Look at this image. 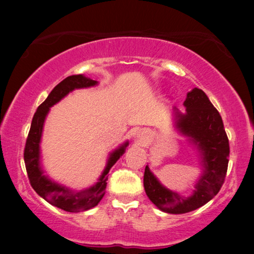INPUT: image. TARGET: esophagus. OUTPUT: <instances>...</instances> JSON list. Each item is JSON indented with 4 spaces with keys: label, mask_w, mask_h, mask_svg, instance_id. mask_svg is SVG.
<instances>
[{
    "label": "esophagus",
    "mask_w": 254,
    "mask_h": 254,
    "mask_svg": "<svg viewBox=\"0 0 254 254\" xmlns=\"http://www.w3.org/2000/svg\"><path fill=\"white\" fill-rule=\"evenodd\" d=\"M137 138H138V141L141 142V143H143V142L147 140V135H145L144 131H140V134L137 135Z\"/></svg>",
    "instance_id": "obj_1"
}]
</instances>
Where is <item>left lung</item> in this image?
<instances>
[{
    "label": "left lung",
    "instance_id": "8db88e82",
    "mask_svg": "<svg viewBox=\"0 0 254 254\" xmlns=\"http://www.w3.org/2000/svg\"><path fill=\"white\" fill-rule=\"evenodd\" d=\"M184 113L175 106L173 127L196 149L201 175L193 193L184 196L165 187L149 165L145 166L143 185L149 199L159 210L168 214H185L202 207L213 199L223 185L229 163V140L223 121L206 93L194 88L187 92Z\"/></svg>",
    "mask_w": 254,
    "mask_h": 254
}]
</instances>
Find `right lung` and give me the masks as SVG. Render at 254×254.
<instances>
[{
  "label": "right lung",
  "mask_w": 254,
  "mask_h": 254,
  "mask_svg": "<svg viewBox=\"0 0 254 254\" xmlns=\"http://www.w3.org/2000/svg\"><path fill=\"white\" fill-rule=\"evenodd\" d=\"M98 85V82L86 77L84 75H72L64 78V81L59 83L55 88L52 90L50 95L43 104H40L34 113L31 128L27 136L25 150H24V161L27 176H29L31 186L36 190L39 196L46 200L48 203L53 206L61 208L65 211L70 213H77V211L88 210L90 208L97 206L99 201L103 199L105 194L107 175L110 170L116 164L118 159L125 154L126 148L129 142L126 141L120 144L112 152H110L109 158H107L106 166L103 170L102 175L98 178V182L93 184L88 189L76 190L69 187L61 185L50 177L45 175V171L41 165V136H43L44 124L45 120L50 113L52 106L58 104L61 99H64L68 93L74 91L76 89H85L91 88V86Z\"/></svg>",
  "instance_id": "1"
}]
</instances>
